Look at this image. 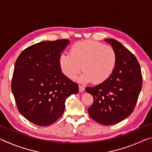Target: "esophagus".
<instances>
[{
    "instance_id": "obj_1",
    "label": "esophagus",
    "mask_w": 152,
    "mask_h": 152,
    "mask_svg": "<svg viewBox=\"0 0 152 152\" xmlns=\"http://www.w3.org/2000/svg\"><path fill=\"white\" fill-rule=\"evenodd\" d=\"M79 91L80 92H84V87L82 86H79Z\"/></svg>"
}]
</instances>
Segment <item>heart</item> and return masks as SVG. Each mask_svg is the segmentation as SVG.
<instances>
[{"label": "heart", "instance_id": "heart-1", "mask_svg": "<svg viewBox=\"0 0 152 152\" xmlns=\"http://www.w3.org/2000/svg\"><path fill=\"white\" fill-rule=\"evenodd\" d=\"M59 63L68 78H74L82 69L84 72L77 78L78 81L99 84L112 75L116 66L117 53L111 46L84 40L74 44L70 53H61Z\"/></svg>", "mask_w": 152, "mask_h": 152}]
</instances>
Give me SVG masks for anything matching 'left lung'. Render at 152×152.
<instances>
[{
  "label": "left lung",
  "mask_w": 152,
  "mask_h": 152,
  "mask_svg": "<svg viewBox=\"0 0 152 152\" xmlns=\"http://www.w3.org/2000/svg\"><path fill=\"white\" fill-rule=\"evenodd\" d=\"M116 51L117 63L112 75L106 81L86 91L94 98L88 114L104 125L116 124L132 114L142 87V76L137 58L121 43L105 39Z\"/></svg>",
  "instance_id": "1"
}]
</instances>
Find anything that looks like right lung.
I'll return each instance as SVG.
<instances>
[{"label": "right lung", "instance_id": "1", "mask_svg": "<svg viewBox=\"0 0 152 152\" xmlns=\"http://www.w3.org/2000/svg\"><path fill=\"white\" fill-rule=\"evenodd\" d=\"M68 39L45 41L23 51L15 64L11 89L18 110L30 122L48 126L64 113L78 85L61 72L59 58Z\"/></svg>", "mask_w": 152, "mask_h": 152}]
</instances>
